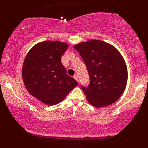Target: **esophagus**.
<instances>
[{"instance_id":"obj_1","label":"esophagus","mask_w":148,"mask_h":148,"mask_svg":"<svg viewBox=\"0 0 148 148\" xmlns=\"http://www.w3.org/2000/svg\"><path fill=\"white\" fill-rule=\"evenodd\" d=\"M73 78H74L75 79L76 81H78V76H77V74L74 75H73Z\"/></svg>"}]
</instances>
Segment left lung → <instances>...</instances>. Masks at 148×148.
<instances>
[{
    "label": "left lung",
    "instance_id": "left-lung-1",
    "mask_svg": "<svg viewBox=\"0 0 148 148\" xmlns=\"http://www.w3.org/2000/svg\"><path fill=\"white\" fill-rule=\"evenodd\" d=\"M74 48L84 60L90 78L88 88L82 87L88 102L100 108L116 102L128 78L126 63L119 50L99 40L80 42Z\"/></svg>",
    "mask_w": 148,
    "mask_h": 148
}]
</instances>
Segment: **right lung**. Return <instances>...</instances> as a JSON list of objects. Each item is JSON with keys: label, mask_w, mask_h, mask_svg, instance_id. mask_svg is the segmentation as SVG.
I'll list each match as a JSON object with an SVG mask.
<instances>
[{"label": "right lung", "mask_w": 148, "mask_h": 148, "mask_svg": "<svg viewBox=\"0 0 148 148\" xmlns=\"http://www.w3.org/2000/svg\"><path fill=\"white\" fill-rule=\"evenodd\" d=\"M69 44L44 41L34 45L26 55L22 78L28 92L49 106L62 102L78 83L66 74L61 56Z\"/></svg>", "instance_id": "add662e5"}]
</instances>
